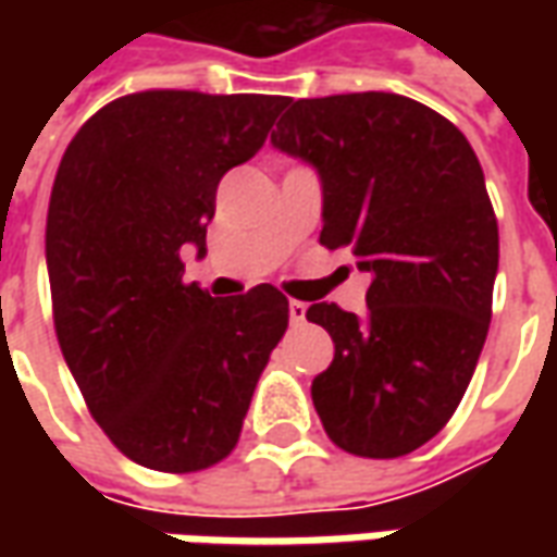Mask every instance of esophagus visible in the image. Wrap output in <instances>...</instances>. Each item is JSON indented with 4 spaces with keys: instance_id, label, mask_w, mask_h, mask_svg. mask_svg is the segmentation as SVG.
<instances>
[{
    "instance_id": "34e87169",
    "label": "esophagus",
    "mask_w": 557,
    "mask_h": 557,
    "mask_svg": "<svg viewBox=\"0 0 557 557\" xmlns=\"http://www.w3.org/2000/svg\"><path fill=\"white\" fill-rule=\"evenodd\" d=\"M304 319H307V304L289 301V322H292V325H304Z\"/></svg>"
}]
</instances>
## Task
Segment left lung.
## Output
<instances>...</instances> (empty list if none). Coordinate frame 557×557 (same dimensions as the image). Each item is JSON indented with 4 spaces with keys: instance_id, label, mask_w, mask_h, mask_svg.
<instances>
[{
    "instance_id": "obj_1",
    "label": "left lung",
    "mask_w": 557,
    "mask_h": 557,
    "mask_svg": "<svg viewBox=\"0 0 557 557\" xmlns=\"http://www.w3.org/2000/svg\"><path fill=\"white\" fill-rule=\"evenodd\" d=\"M271 143L322 178V235L370 274L367 313L313 304L334 339L313 379L327 438L397 459L450 420L492 319L498 220L462 131L430 107L355 91L283 101Z\"/></svg>"
}]
</instances>
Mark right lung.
I'll list each match as a JSON object with an SVG mask.
<instances>
[{"label":"right lung","mask_w":557,"mask_h":557,"mask_svg":"<svg viewBox=\"0 0 557 557\" xmlns=\"http://www.w3.org/2000/svg\"><path fill=\"white\" fill-rule=\"evenodd\" d=\"M283 98L151 89L107 103L55 172L47 271L55 337L107 438L139 466L202 471L232 454L289 325L271 283L211 298L184 283L206 256L220 178L265 143Z\"/></svg>","instance_id":"1"}]
</instances>
